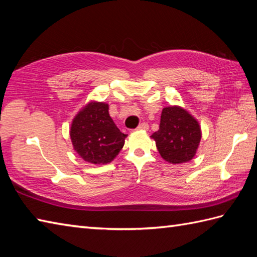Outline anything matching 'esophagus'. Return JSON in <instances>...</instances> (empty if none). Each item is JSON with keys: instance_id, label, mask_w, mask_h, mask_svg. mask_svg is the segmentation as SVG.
I'll return each instance as SVG.
<instances>
[{"instance_id": "esophagus-1", "label": "esophagus", "mask_w": 257, "mask_h": 257, "mask_svg": "<svg viewBox=\"0 0 257 257\" xmlns=\"http://www.w3.org/2000/svg\"><path fill=\"white\" fill-rule=\"evenodd\" d=\"M138 129H139V130H148V129H149V124L146 123V122L140 123V124L138 125Z\"/></svg>"}]
</instances>
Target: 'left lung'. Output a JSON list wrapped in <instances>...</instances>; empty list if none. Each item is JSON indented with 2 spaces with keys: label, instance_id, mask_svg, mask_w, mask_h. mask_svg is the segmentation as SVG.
Returning a JSON list of instances; mask_svg holds the SVG:
<instances>
[{
  "label": "left lung",
  "instance_id": "8db88e82",
  "mask_svg": "<svg viewBox=\"0 0 257 257\" xmlns=\"http://www.w3.org/2000/svg\"><path fill=\"white\" fill-rule=\"evenodd\" d=\"M201 136L200 124L192 114L179 106H170L162 109L159 130L151 137L163 159L178 165L194 157Z\"/></svg>",
  "mask_w": 257,
  "mask_h": 257
}]
</instances>
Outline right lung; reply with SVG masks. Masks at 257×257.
Listing matches in <instances>:
<instances>
[{
    "mask_svg": "<svg viewBox=\"0 0 257 257\" xmlns=\"http://www.w3.org/2000/svg\"><path fill=\"white\" fill-rule=\"evenodd\" d=\"M105 102L91 101L76 114L70 127V139L80 158L94 165L111 162L124 145L122 134L109 116Z\"/></svg>",
    "mask_w": 257,
    "mask_h": 257,
    "instance_id": "1",
    "label": "right lung"
}]
</instances>
